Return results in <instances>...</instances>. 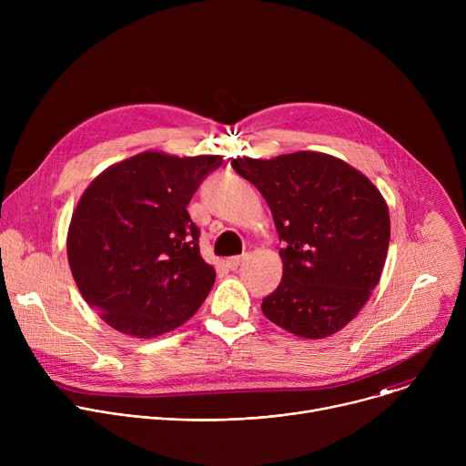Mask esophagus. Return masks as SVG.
Returning <instances> with one entry per match:
<instances>
[{
    "mask_svg": "<svg viewBox=\"0 0 466 466\" xmlns=\"http://www.w3.org/2000/svg\"><path fill=\"white\" fill-rule=\"evenodd\" d=\"M243 259H245V256H232V258L227 259V265H228L230 269H238L239 265L243 263Z\"/></svg>",
    "mask_w": 466,
    "mask_h": 466,
    "instance_id": "1",
    "label": "esophagus"
}]
</instances>
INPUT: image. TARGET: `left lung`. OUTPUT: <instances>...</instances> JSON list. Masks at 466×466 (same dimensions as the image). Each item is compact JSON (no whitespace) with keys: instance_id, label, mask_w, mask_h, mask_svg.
<instances>
[{"instance_id":"1","label":"left lung","mask_w":466,"mask_h":466,"mask_svg":"<svg viewBox=\"0 0 466 466\" xmlns=\"http://www.w3.org/2000/svg\"><path fill=\"white\" fill-rule=\"evenodd\" d=\"M232 167L268 201L284 273L261 311L299 338L322 339L347 326L380 282L390 221L378 187L347 162L300 151Z\"/></svg>"}]
</instances>
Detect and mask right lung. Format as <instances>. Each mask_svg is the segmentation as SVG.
I'll list each match as a JSON object with an SVG mask.
<instances>
[{
    "mask_svg": "<svg viewBox=\"0 0 466 466\" xmlns=\"http://www.w3.org/2000/svg\"><path fill=\"white\" fill-rule=\"evenodd\" d=\"M221 157L146 151L110 166L72 216L68 261L83 299L125 336L151 339L184 324L216 271L198 252L187 205Z\"/></svg>",
    "mask_w": 466,
    "mask_h": 466,
    "instance_id": "add662e5",
    "label": "right lung"
}]
</instances>
